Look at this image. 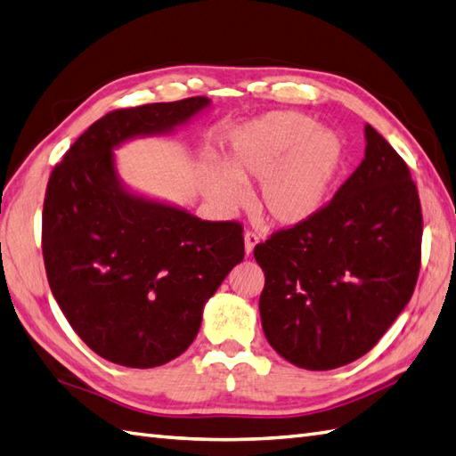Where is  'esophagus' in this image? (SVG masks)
<instances>
[{
	"label": "esophagus",
	"instance_id": "1",
	"mask_svg": "<svg viewBox=\"0 0 456 456\" xmlns=\"http://www.w3.org/2000/svg\"><path fill=\"white\" fill-rule=\"evenodd\" d=\"M258 242H260V237L256 235V232H252V231L245 232V252H247V256H250L254 247H256Z\"/></svg>",
	"mask_w": 456,
	"mask_h": 456
}]
</instances>
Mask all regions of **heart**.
<instances>
[{"mask_svg":"<svg viewBox=\"0 0 456 456\" xmlns=\"http://www.w3.org/2000/svg\"><path fill=\"white\" fill-rule=\"evenodd\" d=\"M346 165L342 137L309 116L270 112L250 122L224 157V171L206 168L211 200L237 209L247 184L260 183L256 206L273 225L295 227L326 206Z\"/></svg>","mask_w":456,"mask_h":456,"instance_id":"1","label":"heart"}]
</instances>
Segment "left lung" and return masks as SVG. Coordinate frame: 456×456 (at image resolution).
<instances>
[{
  "instance_id": "1",
  "label": "left lung",
  "mask_w": 456,
  "mask_h": 456,
  "mask_svg": "<svg viewBox=\"0 0 456 456\" xmlns=\"http://www.w3.org/2000/svg\"><path fill=\"white\" fill-rule=\"evenodd\" d=\"M365 157L313 219L254 248L260 319L289 363L328 371L371 349L414 293L421 208L410 168L373 126Z\"/></svg>"
}]
</instances>
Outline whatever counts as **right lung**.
I'll use <instances>...</instances> for the list:
<instances>
[{"mask_svg": "<svg viewBox=\"0 0 456 456\" xmlns=\"http://www.w3.org/2000/svg\"><path fill=\"white\" fill-rule=\"evenodd\" d=\"M208 97L114 110L50 175L42 254L50 289L94 354L134 369L165 365L198 336L208 299L245 258L235 221H204L135 192L114 151L167 135L209 109Z\"/></svg>", "mask_w": 456, "mask_h": 456, "instance_id": "1", "label": "right lung"}]
</instances>
